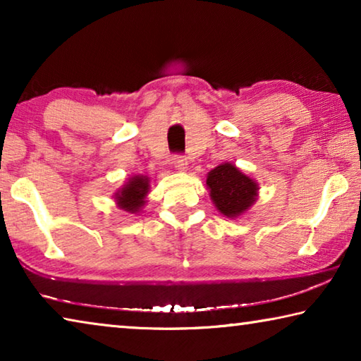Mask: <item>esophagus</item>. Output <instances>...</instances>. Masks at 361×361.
Wrapping results in <instances>:
<instances>
[{"label":"esophagus","instance_id":"obj_1","mask_svg":"<svg viewBox=\"0 0 361 361\" xmlns=\"http://www.w3.org/2000/svg\"><path fill=\"white\" fill-rule=\"evenodd\" d=\"M172 164H173V167L178 170V172H185V170L188 169V161L183 156H173Z\"/></svg>","mask_w":361,"mask_h":361}]
</instances>
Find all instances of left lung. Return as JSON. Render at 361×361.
<instances>
[{
  "mask_svg": "<svg viewBox=\"0 0 361 361\" xmlns=\"http://www.w3.org/2000/svg\"><path fill=\"white\" fill-rule=\"evenodd\" d=\"M207 189L216 210L226 218H239L258 200L259 185L231 162H223L207 173Z\"/></svg>",
  "mask_w": 361,
  "mask_h": 361,
  "instance_id": "obj_1",
  "label": "left lung"
}]
</instances>
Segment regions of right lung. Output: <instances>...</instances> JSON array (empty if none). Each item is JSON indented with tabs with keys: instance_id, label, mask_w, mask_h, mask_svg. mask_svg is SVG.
Listing matches in <instances>:
<instances>
[{
	"instance_id": "1",
	"label": "right lung",
	"mask_w": 361,
	"mask_h": 361,
	"mask_svg": "<svg viewBox=\"0 0 361 361\" xmlns=\"http://www.w3.org/2000/svg\"><path fill=\"white\" fill-rule=\"evenodd\" d=\"M151 191V180L146 175H133L127 180L122 188L114 192V202L121 210L127 213H140L145 204L148 202V194Z\"/></svg>"
}]
</instances>
